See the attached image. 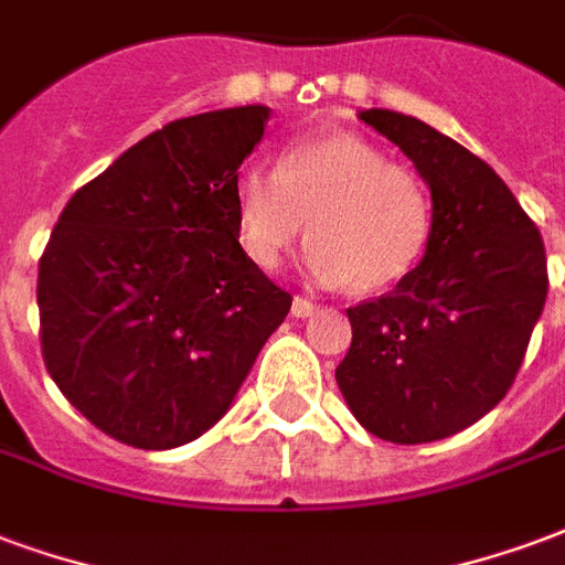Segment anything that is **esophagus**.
<instances>
[{"mask_svg": "<svg viewBox=\"0 0 565 565\" xmlns=\"http://www.w3.org/2000/svg\"><path fill=\"white\" fill-rule=\"evenodd\" d=\"M317 311V305L311 299H305V296H294V305H290V315L294 317H311Z\"/></svg>", "mask_w": 565, "mask_h": 565, "instance_id": "34e87169", "label": "esophagus"}]
</instances>
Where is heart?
<instances>
[{"mask_svg":"<svg viewBox=\"0 0 565 565\" xmlns=\"http://www.w3.org/2000/svg\"><path fill=\"white\" fill-rule=\"evenodd\" d=\"M242 250L263 269L308 233V269L353 294L401 284L434 236V200L411 167L356 134H320L284 146L275 170L245 167L236 185Z\"/></svg>","mask_w":565,"mask_h":565,"instance_id":"1","label":"heart"}]
</instances>
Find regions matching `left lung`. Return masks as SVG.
Listing matches in <instances>:
<instances>
[{"label": "left lung", "instance_id": "8db88e82", "mask_svg": "<svg viewBox=\"0 0 565 565\" xmlns=\"http://www.w3.org/2000/svg\"><path fill=\"white\" fill-rule=\"evenodd\" d=\"M359 119L407 154L434 200V236L395 290L347 308L353 341L335 380L359 425L431 443L503 401L548 296L536 224L482 158L395 110Z\"/></svg>", "mask_w": 565, "mask_h": 565}]
</instances>
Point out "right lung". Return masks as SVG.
<instances>
[{"mask_svg": "<svg viewBox=\"0 0 565 565\" xmlns=\"http://www.w3.org/2000/svg\"><path fill=\"white\" fill-rule=\"evenodd\" d=\"M269 107L177 119L68 200L41 263V353L65 398L134 449L230 411L294 296L242 250L233 185Z\"/></svg>", "mask_w": 565, "mask_h": 565, "instance_id": "right-lung-1", "label": "right lung"}]
</instances>
